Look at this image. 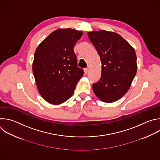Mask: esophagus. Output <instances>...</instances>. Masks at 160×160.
I'll list each match as a JSON object with an SVG mask.
<instances>
[{
    "label": "esophagus",
    "instance_id": "34e87169",
    "mask_svg": "<svg viewBox=\"0 0 160 160\" xmlns=\"http://www.w3.org/2000/svg\"><path fill=\"white\" fill-rule=\"evenodd\" d=\"M88 68H85L84 69V72H85V74H87L88 73Z\"/></svg>",
    "mask_w": 160,
    "mask_h": 160
}]
</instances>
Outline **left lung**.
Masks as SVG:
<instances>
[{
    "label": "left lung",
    "mask_w": 160,
    "mask_h": 160,
    "mask_svg": "<svg viewBox=\"0 0 160 160\" xmlns=\"http://www.w3.org/2000/svg\"><path fill=\"white\" fill-rule=\"evenodd\" d=\"M102 63L100 80L93 83L95 95L102 102L112 103L129 89L137 72L134 49L116 32L105 30L88 32Z\"/></svg>",
    "instance_id": "obj_1"
}]
</instances>
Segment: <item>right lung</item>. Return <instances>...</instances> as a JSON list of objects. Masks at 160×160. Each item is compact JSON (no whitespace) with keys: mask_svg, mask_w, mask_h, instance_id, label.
<instances>
[{"mask_svg":"<svg viewBox=\"0 0 160 160\" xmlns=\"http://www.w3.org/2000/svg\"><path fill=\"white\" fill-rule=\"evenodd\" d=\"M83 34L70 28L51 32L38 46L32 72L38 92L49 103L58 105L73 94L83 70L77 66L73 47Z\"/></svg>","mask_w":160,"mask_h":160,"instance_id":"add662e5","label":"right lung"}]
</instances>
